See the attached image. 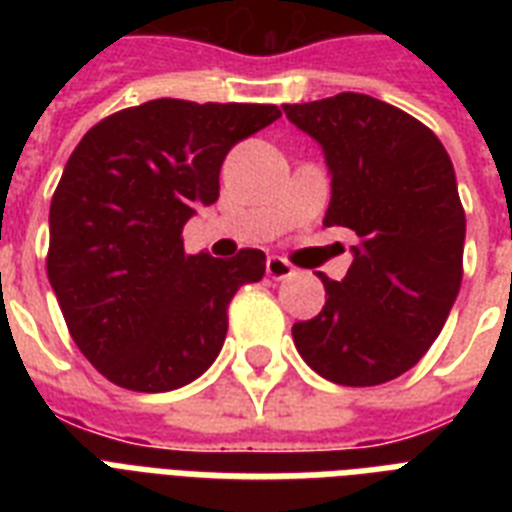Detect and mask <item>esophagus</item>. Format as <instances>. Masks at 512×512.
Returning <instances> with one entry per match:
<instances>
[{"mask_svg":"<svg viewBox=\"0 0 512 512\" xmlns=\"http://www.w3.org/2000/svg\"><path fill=\"white\" fill-rule=\"evenodd\" d=\"M265 273H268L271 279L281 281V279H289V276L295 273V268H292V263H287L284 257H268V263H265Z\"/></svg>","mask_w":512,"mask_h":512,"instance_id":"obj_1","label":"esophagus"}]
</instances>
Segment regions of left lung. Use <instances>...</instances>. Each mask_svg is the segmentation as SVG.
<instances>
[{
  "label": "left lung",
  "instance_id": "8db88e82",
  "mask_svg": "<svg viewBox=\"0 0 512 512\" xmlns=\"http://www.w3.org/2000/svg\"><path fill=\"white\" fill-rule=\"evenodd\" d=\"M324 148V225L356 233L342 281L319 273L327 303L292 327L321 377L369 388L409 372L444 329L462 284L465 209L441 140L401 108L358 92L284 106Z\"/></svg>",
  "mask_w": 512,
  "mask_h": 512
}]
</instances>
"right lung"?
<instances>
[{"mask_svg": "<svg viewBox=\"0 0 512 512\" xmlns=\"http://www.w3.org/2000/svg\"><path fill=\"white\" fill-rule=\"evenodd\" d=\"M279 116L268 103L148 100L106 116L68 156L50 204L47 276L106 380L164 393L215 361L228 305L263 279L265 255H188L183 225L220 196L225 154Z\"/></svg>", "mask_w": 512, "mask_h": 512, "instance_id": "1", "label": "right lung"}]
</instances>
